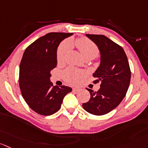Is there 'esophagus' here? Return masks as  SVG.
Returning <instances> with one entry per match:
<instances>
[{"label": "esophagus", "instance_id": "esophagus-1", "mask_svg": "<svg viewBox=\"0 0 148 148\" xmlns=\"http://www.w3.org/2000/svg\"><path fill=\"white\" fill-rule=\"evenodd\" d=\"M73 91H74V92H78L79 91H81V88H78V87H74V88H73Z\"/></svg>", "mask_w": 148, "mask_h": 148}]
</instances>
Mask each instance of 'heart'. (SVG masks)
Returning a JSON list of instances; mask_svg holds the SVG:
<instances>
[{"label":"heart","mask_w":148,"mask_h":148,"mask_svg":"<svg viewBox=\"0 0 148 148\" xmlns=\"http://www.w3.org/2000/svg\"><path fill=\"white\" fill-rule=\"evenodd\" d=\"M74 43L84 59H93L99 54V49L97 45L87 38H80L76 39ZM68 44L65 42L60 45L57 52V60L58 62H62L64 61L68 52ZM63 75L67 82L72 84H76L84 76V72L76 69L69 67L64 70Z\"/></svg>","instance_id":"b5f03b06"}]
</instances>
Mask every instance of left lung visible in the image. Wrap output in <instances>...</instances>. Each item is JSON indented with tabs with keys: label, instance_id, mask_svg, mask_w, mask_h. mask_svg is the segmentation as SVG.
<instances>
[{
	"label": "left lung",
	"instance_id": "left-lung-1",
	"mask_svg": "<svg viewBox=\"0 0 148 148\" xmlns=\"http://www.w3.org/2000/svg\"><path fill=\"white\" fill-rule=\"evenodd\" d=\"M86 36L96 43L100 51V64L93 76L96 78L94 84H101L97 91L87 88L91 97L82 106L93 115H105L118 107L126 96L131 80L130 67L121 46L103 35Z\"/></svg>",
	"mask_w": 148,
	"mask_h": 148
}]
</instances>
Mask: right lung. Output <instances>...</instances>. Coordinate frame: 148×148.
I'll return each mask as SVG.
<instances>
[{"mask_svg": "<svg viewBox=\"0 0 148 148\" xmlns=\"http://www.w3.org/2000/svg\"><path fill=\"white\" fill-rule=\"evenodd\" d=\"M68 33H49L31 43L24 52L19 65V84L29 108L42 115L55 113L72 88L59 87L50 81L51 71L57 67V49Z\"/></svg>", "mask_w": 148, "mask_h": 148, "instance_id": "1", "label": "right lung"}]
</instances>
